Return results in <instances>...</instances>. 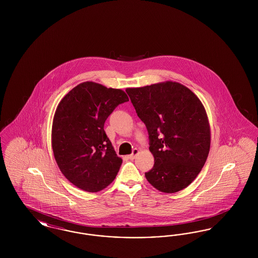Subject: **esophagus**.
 I'll list each match as a JSON object with an SVG mask.
<instances>
[{
    "label": "esophagus",
    "mask_w": 258,
    "mask_h": 258,
    "mask_svg": "<svg viewBox=\"0 0 258 258\" xmlns=\"http://www.w3.org/2000/svg\"><path fill=\"white\" fill-rule=\"evenodd\" d=\"M138 153H139V150H138V149H134V151H133V154L128 156V159H131V160H134V159H135V157L138 155Z\"/></svg>",
    "instance_id": "1"
}]
</instances>
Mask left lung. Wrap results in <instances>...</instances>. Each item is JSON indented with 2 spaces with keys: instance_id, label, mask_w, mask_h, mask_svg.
<instances>
[{
  "instance_id": "obj_1",
  "label": "left lung",
  "mask_w": 258,
  "mask_h": 258,
  "mask_svg": "<svg viewBox=\"0 0 258 258\" xmlns=\"http://www.w3.org/2000/svg\"><path fill=\"white\" fill-rule=\"evenodd\" d=\"M125 92L149 134L155 164L145 173L148 182L164 194L184 189L208 158L211 130L204 105L188 88L173 81Z\"/></svg>"
}]
</instances>
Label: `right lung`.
<instances>
[{"mask_svg":"<svg viewBox=\"0 0 258 258\" xmlns=\"http://www.w3.org/2000/svg\"><path fill=\"white\" fill-rule=\"evenodd\" d=\"M128 97L121 89L87 81L59 102L53 118L51 144L63 176L75 186L98 192L114 181L122 164L104 132L113 110Z\"/></svg>","mask_w":258,"mask_h":258,"instance_id":"right-lung-1","label":"right lung"}]
</instances>
